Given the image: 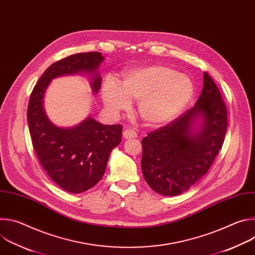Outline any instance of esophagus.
I'll list each match as a JSON object with an SVG mask.
<instances>
[{
  "mask_svg": "<svg viewBox=\"0 0 255 255\" xmlns=\"http://www.w3.org/2000/svg\"><path fill=\"white\" fill-rule=\"evenodd\" d=\"M123 136H124V138H126V139L136 138V137H137V133H136L134 130H132V129H126V130H124V132H123Z\"/></svg>",
  "mask_w": 255,
  "mask_h": 255,
  "instance_id": "1",
  "label": "esophagus"
}]
</instances>
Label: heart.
<instances>
[{"label": "heart", "instance_id": "1", "mask_svg": "<svg viewBox=\"0 0 255 255\" xmlns=\"http://www.w3.org/2000/svg\"><path fill=\"white\" fill-rule=\"evenodd\" d=\"M194 93L192 81L173 68L150 65L134 68L124 74L118 84L108 79L102 87L106 107L113 113L128 108L130 100L139 101L138 113L150 126L173 120L190 102Z\"/></svg>", "mask_w": 255, "mask_h": 255}]
</instances>
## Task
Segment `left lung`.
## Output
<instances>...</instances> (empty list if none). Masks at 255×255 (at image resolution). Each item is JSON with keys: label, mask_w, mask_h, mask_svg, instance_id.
<instances>
[{"label": "left lung", "mask_w": 255, "mask_h": 255, "mask_svg": "<svg viewBox=\"0 0 255 255\" xmlns=\"http://www.w3.org/2000/svg\"><path fill=\"white\" fill-rule=\"evenodd\" d=\"M197 119L202 120L193 130ZM227 110L221 93L204 72L202 93L192 107L141 141V168L148 186L162 196L189 190L210 169L224 143Z\"/></svg>", "instance_id": "1"}]
</instances>
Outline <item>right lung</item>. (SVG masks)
Returning a JSON list of instances; mask_svg holds the SVG:
<instances>
[{
  "instance_id": "right-lung-1",
  "label": "right lung",
  "mask_w": 255,
  "mask_h": 255,
  "mask_svg": "<svg viewBox=\"0 0 255 255\" xmlns=\"http://www.w3.org/2000/svg\"><path fill=\"white\" fill-rule=\"evenodd\" d=\"M101 52H84L52 63L35 85L28 104L27 121L33 148L48 176L62 190L80 194L96 186L103 177L111 151L122 139V126L103 125L89 117L72 128L52 124L43 109L44 93L52 79L86 72L93 76L97 94L102 79L98 67Z\"/></svg>"
}]
</instances>
